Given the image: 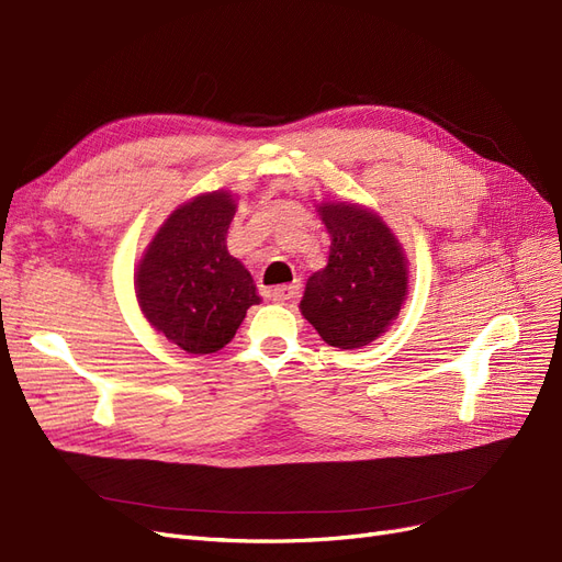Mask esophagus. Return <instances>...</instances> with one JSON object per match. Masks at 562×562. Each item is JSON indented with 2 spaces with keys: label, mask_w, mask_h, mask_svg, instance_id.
<instances>
[{
  "label": "esophagus",
  "mask_w": 562,
  "mask_h": 562,
  "mask_svg": "<svg viewBox=\"0 0 562 562\" xmlns=\"http://www.w3.org/2000/svg\"><path fill=\"white\" fill-rule=\"evenodd\" d=\"M299 289H301L299 282H294V284H280L276 289H270V299L278 301V303L294 301L299 296Z\"/></svg>",
  "instance_id": "34e87169"
}]
</instances>
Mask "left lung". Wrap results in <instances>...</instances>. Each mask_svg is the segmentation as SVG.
Masks as SVG:
<instances>
[{
    "instance_id": "left-lung-1",
    "label": "left lung",
    "mask_w": 562,
    "mask_h": 562,
    "mask_svg": "<svg viewBox=\"0 0 562 562\" xmlns=\"http://www.w3.org/2000/svg\"><path fill=\"white\" fill-rule=\"evenodd\" d=\"M317 212L331 238L329 261L307 278L301 313L334 348L369 346L387 331L406 301L404 249L367 207L322 203Z\"/></svg>"
}]
</instances>
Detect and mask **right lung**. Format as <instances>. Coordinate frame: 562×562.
I'll list each match as a JSON object with an SVG mask.
<instances>
[{"instance_id":"right-lung-1","label":"right lung","mask_w":562,"mask_h":562,"mask_svg":"<svg viewBox=\"0 0 562 562\" xmlns=\"http://www.w3.org/2000/svg\"><path fill=\"white\" fill-rule=\"evenodd\" d=\"M233 214L228 191L179 205L137 266L135 289L144 317L189 355L222 350L247 307L261 301L249 270L226 249Z\"/></svg>"}]
</instances>
